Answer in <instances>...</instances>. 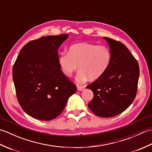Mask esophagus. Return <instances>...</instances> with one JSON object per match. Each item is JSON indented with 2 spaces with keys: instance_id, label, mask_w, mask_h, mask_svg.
<instances>
[{
  "instance_id": "34e87169",
  "label": "esophagus",
  "mask_w": 152,
  "mask_h": 152,
  "mask_svg": "<svg viewBox=\"0 0 152 152\" xmlns=\"http://www.w3.org/2000/svg\"><path fill=\"white\" fill-rule=\"evenodd\" d=\"M77 89H78V91H83V89H84V88H83V86H77Z\"/></svg>"
}]
</instances>
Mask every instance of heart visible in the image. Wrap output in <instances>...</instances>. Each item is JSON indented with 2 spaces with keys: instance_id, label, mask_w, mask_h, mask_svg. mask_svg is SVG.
<instances>
[{
  "instance_id": "1",
  "label": "heart",
  "mask_w": 152,
  "mask_h": 152,
  "mask_svg": "<svg viewBox=\"0 0 152 152\" xmlns=\"http://www.w3.org/2000/svg\"><path fill=\"white\" fill-rule=\"evenodd\" d=\"M111 59V52L107 47L80 42L72 45L68 53H61L59 64L66 76H72L79 66L80 72L76 80L80 83H83L89 79L95 81L104 75Z\"/></svg>"
}]
</instances>
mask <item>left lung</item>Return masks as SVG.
<instances>
[{"label":"left lung","mask_w":152,"mask_h":152,"mask_svg":"<svg viewBox=\"0 0 152 152\" xmlns=\"http://www.w3.org/2000/svg\"><path fill=\"white\" fill-rule=\"evenodd\" d=\"M112 55L111 63L105 74L87 88L93 92L88 104L96 115L110 118L125 111L134 100L139 78V65L124 44L108 37Z\"/></svg>","instance_id":"left-lung-1"}]
</instances>
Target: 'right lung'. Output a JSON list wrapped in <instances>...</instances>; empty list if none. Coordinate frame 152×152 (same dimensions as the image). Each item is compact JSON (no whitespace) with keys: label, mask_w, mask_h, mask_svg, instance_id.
<instances>
[{"label":"right lung","mask_w":152,"mask_h":152,"mask_svg":"<svg viewBox=\"0 0 152 152\" xmlns=\"http://www.w3.org/2000/svg\"><path fill=\"white\" fill-rule=\"evenodd\" d=\"M69 34L32 40L19 51L12 69L16 95L31 117L49 121L63 112L76 86L61 70L58 49Z\"/></svg>","instance_id":"obj_1"}]
</instances>
